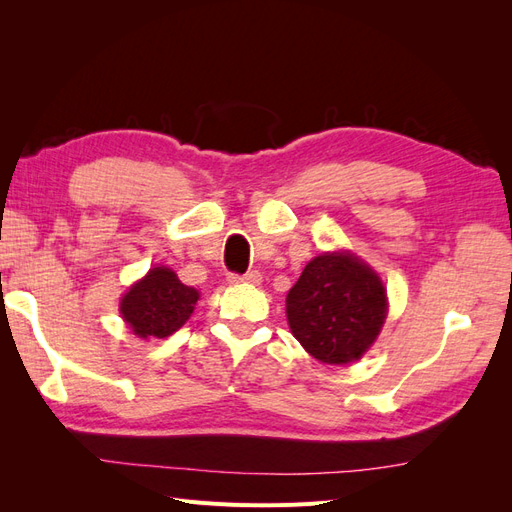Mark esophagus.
<instances>
[{
    "label": "esophagus",
    "mask_w": 512,
    "mask_h": 512,
    "mask_svg": "<svg viewBox=\"0 0 512 512\" xmlns=\"http://www.w3.org/2000/svg\"><path fill=\"white\" fill-rule=\"evenodd\" d=\"M228 282H232V284H239V282H245V284H260V282H262V275H260L258 271H247L245 275L230 273V275H228Z\"/></svg>",
    "instance_id": "1"
}]
</instances>
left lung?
<instances>
[{
    "instance_id": "8db88e82",
    "label": "left lung",
    "mask_w": 512,
    "mask_h": 512,
    "mask_svg": "<svg viewBox=\"0 0 512 512\" xmlns=\"http://www.w3.org/2000/svg\"><path fill=\"white\" fill-rule=\"evenodd\" d=\"M386 307L378 273L350 252L309 260L286 297L292 335L327 365L359 361L380 335Z\"/></svg>"
}]
</instances>
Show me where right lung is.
<instances>
[{"mask_svg": "<svg viewBox=\"0 0 512 512\" xmlns=\"http://www.w3.org/2000/svg\"><path fill=\"white\" fill-rule=\"evenodd\" d=\"M198 297V290L181 284L175 271L153 267L123 294L119 312L134 335L164 339L179 331L192 316Z\"/></svg>", "mask_w": 512, "mask_h": 512, "instance_id": "add662e5", "label": "right lung"}]
</instances>
